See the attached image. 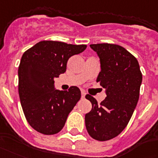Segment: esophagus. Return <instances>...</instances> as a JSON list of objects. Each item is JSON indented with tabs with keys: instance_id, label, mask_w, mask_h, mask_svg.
I'll return each mask as SVG.
<instances>
[{
	"instance_id": "34e87169",
	"label": "esophagus",
	"mask_w": 158,
	"mask_h": 158,
	"mask_svg": "<svg viewBox=\"0 0 158 158\" xmlns=\"http://www.w3.org/2000/svg\"><path fill=\"white\" fill-rule=\"evenodd\" d=\"M85 94H85V91L81 90V96H82L83 99H84V98H85Z\"/></svg>"
}]
</instances>
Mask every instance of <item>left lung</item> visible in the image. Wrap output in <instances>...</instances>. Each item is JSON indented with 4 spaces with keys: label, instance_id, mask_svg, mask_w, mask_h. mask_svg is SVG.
Instances as JSON below:
<instances>
[{
    "label": "left lung",
    "instance_id": "obj_1",
    "mask_svg": "<svg viewBox=\"0 0 158 158\" xmlns=\"http://www.w3.org/2000/svg\"><path fill=\"white\" fill-rule=\"evenodd\" d=\"M100 58V70L97 78L106 97L98 104L94 97L85 98L92 109L85 115L89 135L97 141H108L123 131L137 105L142 74L138 61L123 47L110 43L91 44Z\"/></svg>",
    "mask_w": 158,
    "mask_h": 158
}]
</instances>
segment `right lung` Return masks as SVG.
Masks as SVG:
<instances>
[{
	"instance_id": "add662e5",
	"label": "right lung",
	"mask_w": 158,
	"mask_h": 158,
	"mask_svg": "<svg viewBox=\"0 0 158 158\" xmlns=\"http://www.w3.org/2000/svg\"><path fill=\"white\" fill-rule=\"evenodd\" d=\"M56 41H42L23 53L18 68V92L27 121L44 135L59 132L81 97L78 87L58 90L54 78L66 71L69 58L86 49Z\"/></svg>"
}]
</instances>
